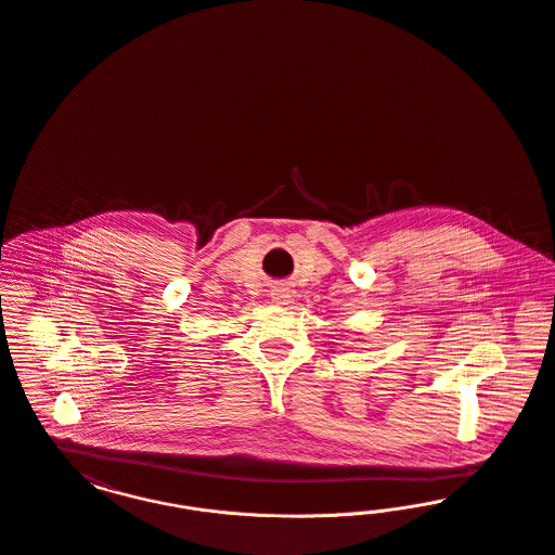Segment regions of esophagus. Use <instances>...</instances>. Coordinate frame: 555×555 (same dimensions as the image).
Returning a JSON list of instances; mask_svg holds the SVG:
<instances>
[{
    "mask_svg": "<svg viewBox=\"0 0 555 555\" xmlns=\"http://www.w3.org/2000/svg\"><path fill=\"white\" fill-rule=\"evenodd\" d=\"M270 295H272V301H274V304H287V301H289L291 291L287 289V287H274Z\"/></svg>",
    "mask_w": 555,
    "mask_h": 555,
    "instance_id": "34e87169",
    "label": "esophagus"
}]
</instances>
